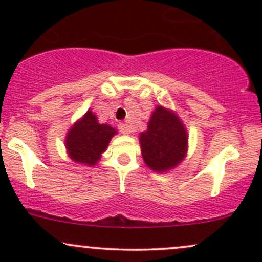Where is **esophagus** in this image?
Segmentation results:
<instances>
[{
    "mask_svg": "<svg viewBox=\"0 0 262 262\" xmlns=\"http://www.w3.org/2000/svg\"><path fill=\"white\" fill-rule=\"evenodd\" d=\"M118 129H119L120 133H123V134L130 133V128H129L128 124H124V123H122V124L118 125Z\"/></svg>",
    "mask_w": 262,
    "mask_h": 262,
    "instance_id": "esophagus-1",
    "label": "esophagus"
}]
</instances>
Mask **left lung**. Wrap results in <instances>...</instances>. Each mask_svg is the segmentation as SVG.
I'll list each match as a JSON object with an SVG mask.
<instances>
[{
    "mask_svg": "<svg viewBox=\"0 0 262 262\" xmlns=\"http://www.w3.org/2000/svg\"><path fill=\"white\" fill-rule=\"evenodd\" d=\"M139 142L145 164L158 173L175 168L188 151V133L183 122L162 105L155 108Z\"/></svg>",
    "mask_w": 262,
    "mask_h": 262,
    "instance_id": "left-lung-1",
    "label": "left lung"
}]
</instances>
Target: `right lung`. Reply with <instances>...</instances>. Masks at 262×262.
Segmentation results:
<instances>
[{
  "label": "right lung",
  "mask_w": 262,
  "mask_h": 262,
  "mask_svg": "<svg viewBox=\"0 0 262 262\" xmlns=\"http://www.w3.org/2000/svg\"><path fill=\"white\" fill-rule=\"evenodd\" d=\"M117 130L108 124H99L97 117L88 111L68 130L66 148L74 162L94 165L100 159Z\"/></svg>",
  "instance_id": "1"
}]
</instances>
